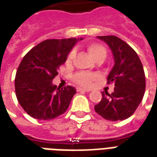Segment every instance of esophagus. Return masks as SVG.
I'll return each instance as SVG.
<instances>
[{
    "mask_svg": "<svg viewBox=\"0 0 157 157\" xmlns=\"http://www.w3.org/2000/svg\"><path fill=\"white\" fill-rule=\"evenodd\" d=\"M76 90L78 91V92H82V91H84V92H89L90 90H88V89H83V88H76Z\"/></svg>",
    "mask_w": 157,
    "mask_h": 157,
    "instance_id": "obj_1",
    "label": "esophagus"
}]
</instances>
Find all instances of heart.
<instances>
[{"label": "heart", "instance_id": "heart-1", "mask_svg": "<svg viewBox=\"0 0 157 157\" xmlns=\"http://www.w3.org/2000/svg\"><path fill=\"white\" fill-rule=\"evenodd\" d=\"M87 51L90 56L95 61H103L106 56V50L104 46L98 44V43H91L87 46ZM75 57V52L71 51L67 56V63L71 64ZM96 78V75L92 73L85 72V71H79L73 75V82L76 84L80 85L84 87H89L94 80Z\"/></svg>", "mask_w": 157, "mask_h": 157}]
</instances>
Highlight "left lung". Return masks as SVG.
Returning <instances> with one entry per match:
<instances>
[{
    "label": "left lung",
    "instance_id": "left-lung-1",
    "mask_svg": "<svg viewBox=\"0 0 157 157\" xmlns=\"http://www.w3.org/2000/svg\"><path fill=\"white\" fill-rule=\"evenodd\" d=\"M111 48L114 67L107 76V84L115 83L114 91H102L101 101L95 111L111 121L127 119L142 101L146 89L143 66L136 52L127 43L116 36H97Z\"/></svg>",
    "mask_w": 157,
    "mask_h": 157
}]
</instances>
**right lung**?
<instances>
[{"label":"right lung","instance_id":"1","mask_svg":"<svg viewBox=\"0 0 157 157\" xmlns=\"http://www.w3.org/2000/svg\"><path fill=\"white\" fill-rule=\"evenodd\" d=\"M82 38L49 39L39 43L21 61L15 78L17 101L37 120H52L66 112L76 90L52 84L70 52Z\"/></svg>","mask_w":157,"mask_h":157}]
</instances>
